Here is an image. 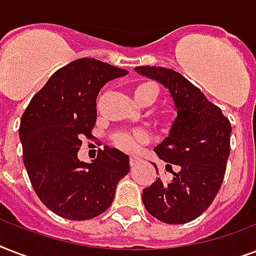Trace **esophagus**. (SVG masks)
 I'll use <instances>...</instances> for the list:
<instances>
[{"mask_svg": "<svg viewBox=\"0 0 256 256\" xmlns=\"http://www.w3.org/2000/svg\"><path fill=\"white\" fill-rule=\"evenodd\" d=\"M140 160L136 156H130V164H132V166H136V164H138Z\"/></svg>", "mask_w": 256, "mask_h": 256, "instance_id": "obj_1", "label": "esophagus"}]
</instances>
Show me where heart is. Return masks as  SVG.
<instances>
[{
  "mask_svg": "<svg viewBox=\"0 0 256 256\" xmlns=\"http://www.w3.org/2000/svg\"><path fill=\"white\" fill-rule=\"evenodd\" d=\"M158 94V88L152 82H144V84H140L134 88V96L136 100L140 102V104H144V100L152 98V96H156ZM144 138V136L140 132H136V134H128V132H120V134H116L112 140L114 144L118 146V148H124V150H128V152H132L136 148V142Z\"/></svg>",
  "mask_w": 256,
  "mask_h": 256,
  "instance_id": "heart-1",
  "label": "heart"
}]
</instances>
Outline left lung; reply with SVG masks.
Listing matches in <instances>:
<instances>
[{"instance_id": "8db88e82", "label": "left lung", "mask_w": 256, "mask_h": 256, "mask_svg": "<svg viewBox=\"0 0 256 256\" xmlns=\"http://www.w3.org/2000/svg\"><path fill=\"white\" fill-rule=\"evenodd\" d=\"M136 70L168 88L176 110L170 134L154 148L174 178L168 183L158 178L144 188L142 202L160 222H191L210 207L222 186L230 156V120L182 74L156 66ZM174 164L176 173L170 168Z\"/></svg>"}]
</instances>
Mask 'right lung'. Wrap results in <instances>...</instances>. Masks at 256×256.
Here are the masks:
<instances>
[{
  "mask_svg": "<svg viewBox=\"0 0 256 256\" xmlns=\"http://www.w3.org/2000/svg\"><path fill=\"white\" fill-rule=\"evenodd\" d=\"M128 73L94 58L76 60L49 78L22 114L20 140L30 183L62 218L86 220L104 212L130 170L128 156L108 146L92 164L78 160L82 138L92 136L98 92Z\"/></svg>",
  "mask_w": 256,
  "mask_h": 256,
  "instance_id": "add662e5",
  "label": "right lung"
}]
</instances>
